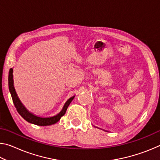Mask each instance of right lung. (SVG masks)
<instances>
[{
	"label": "right lung",
	"mask_w": 160,
	"mask_h": 160,
	"mask_svg": "<svg viewBox=\"0 0 160 160\" xmlns=\"http://www.w3.org/2000/svg\"><path fill=\"white\" fill-rule=\"evenodd\" d=\"M13 69L10 68L9 71V75H8V86H9V90L11 94V97L12 99V102L14 103V105L17 109L18 112L20 113L22 117L25 120H26L28 122L35 124V125L37 126H50L57 123L58 121L60 120V118L63 116L65 113L66 112V110L68 107L69 104L70 102L72 101V99H74L75 96L70 97V98L66 102V104H64L63 109L61 111V112L58 113L57 115L53 116L52 117H47V118H42L39 117V116H35L33 113L29 112V111L26 109L25 106L22 104L20 102V99L18 98L17 95V93H16L14 85H13Z\"/></svg>",
	"instance_id": "1"
}]
</instances>
